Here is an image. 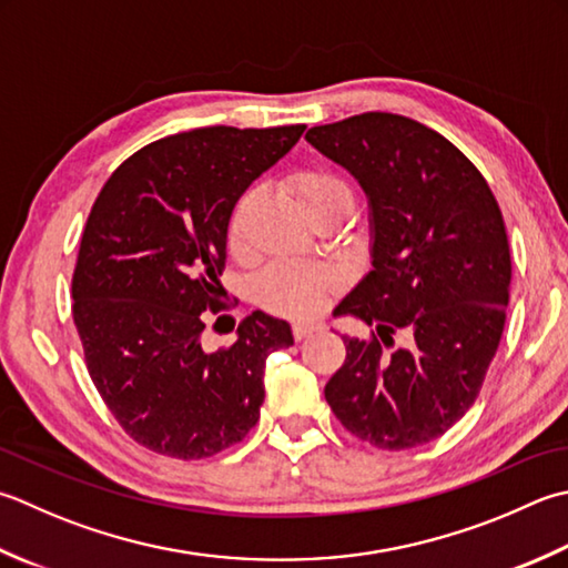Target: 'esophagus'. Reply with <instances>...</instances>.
Masks as SVG:
<instances>
[{
  "label": "esophagus",
  "mask_w": 568,
  "mask_h": 568,
  "mask_svg": "<svg viewBox=\"0 0 568 568\" xmlns=\"http://www.w3.org/2000/svg\"><path fill=\"white\" fill-rule=\"evenodd\" d=\"M322 327V322L320 320H303V322H295L293 325V337L295 339H305V337H310L313 335V332H320Z\"/></svg>",
  "instance_id": "1"
}]
</instances>
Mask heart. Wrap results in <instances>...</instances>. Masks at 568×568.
Returning <instances> with one entry per match:
<instances>
[{
    "instance_id": "heart-1",
    "label": "heart",
    "mask_w": 568,
    "mask_h": 568,
    "mask_svg": "<svg viewBox=\"0 0 568 568\" xmlns=\"http://www.w3.org/2000/svg\"><path fill=\"white\" fill-rule=\"evenodd\" d=\"M287 192L295 199L297 209L307 216L322 206H349L352 194L337 174L327 170H297L287 176ZM251 196H241L233 206L226 226V241L231 251L246 246V211ZM335 287V275L320 268H305L293 263H273L255 281V300L271 313L303 317L315 313Z\"/></svg>"
}]
</instances>
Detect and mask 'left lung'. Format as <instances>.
<instances>
[{
	"label": "left lung",
	"instance_id": "obj_1",
	"mask_svg": "<svg viewBox=\"0 0 568 568\" xmlns=\"http://www.w3.org/2000/svg\"><path fill=\"white\" fill-rule=\"evenodd\" d=\"M369 199L372 271L335 307L374 327L342 337L325 386L339 424L382 450L436 440L465 416L503 339L513 261L493 189L436 130L362 113L307 130ZM406 328L412 347L386 355Z\"/></svg>",
	"mask_w": 568,
	"mask_h": 568
}]
</instances>
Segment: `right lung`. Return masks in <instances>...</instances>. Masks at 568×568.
I'll return each mask as SVG.
<instances>
[{
  "mask_svg": "<svg viewBox=\"0 0 568 568\" xmlns=\"http://www.w3.org/2000/svg\"><path fill=\"white\" fill-rule=\"evenodd\" d=\"M303 132H180L138 150L100 189L78 248L73 322L98 394L140 446L202 460L258 420L265 359L291 347V325L255 310L231 347L206 352L204 310H224L219 275L239 196Z\"/></svg>",
  "mask_w": 568,
  "mask_h": 568,
  "instance_id": "1",
  "label": "right lung"
}]
</instances>
